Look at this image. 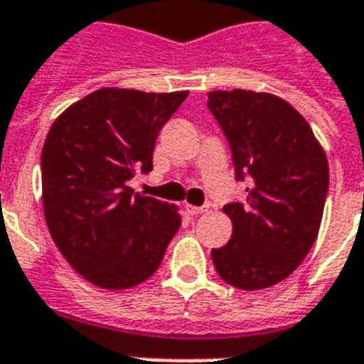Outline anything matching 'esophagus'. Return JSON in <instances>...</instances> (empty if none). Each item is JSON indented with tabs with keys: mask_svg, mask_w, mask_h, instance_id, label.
<instances>
[{
	"mask_svg": "<svg viewBox=\"0 0 364 364\" xmlns=\"http://www.w3.org/2000/svg\"><path fill=\"white\" fill-rule=\"evenodd\" d=\"M210 210L208 205H193V204H185V211H187L188 215H202V213H205V211Z\"/></svg>",
	"mask_w": 364,
	"mask_h": 364,
	"instance_id": "esophagus-1",
	"label": "esophagus"
}]
</instances>
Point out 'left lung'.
<instances>
[{
    "label": "left lung",
    "instance_id": "left-lung-1",
    "mask_svg": "<svg viewBox=\"0 0 364 364\" xmlns=\"http://www.w3.org/2000/svg\"><path fill=\"white\" fill-rule=\"evenodd\" d=\"M208 107L225 132L245 204H227L232 236L211 249L217 274L259 291L283 282L310 253L321 227L328 162L310 124L285 100L253 90H213Z\"/></svg>",
    "mask_w": 364,
    "mask_h": 364
}]
</instances>
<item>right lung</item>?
<instances>
[{
    "instance_id": "obj_1",
    "label": "right lung",
    "mask_w": 364,
    "mask_h": 364,
    "mask_svg": "<svg viewBox=\"0 0 364 364\" xmlns=\"http://www.w3.org/2000/svg\"><path fill=\"white\" fill-rule=\"evenodd\" d=\"M188 96L100 88L53 122L41 153L43 211L64 259L102 289L153 276L181 227L176 205L134 194L153 170L159 132Z\"/></svg>"
}]
</instances>
